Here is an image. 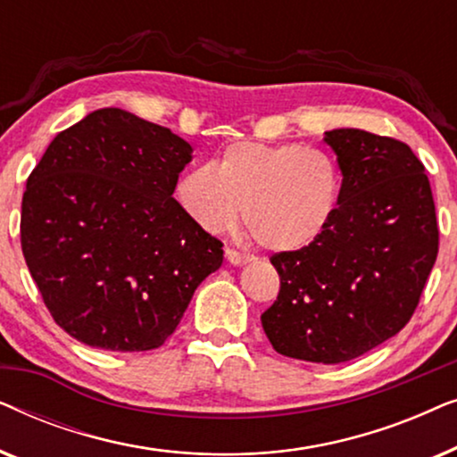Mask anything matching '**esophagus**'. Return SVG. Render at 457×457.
<instances>
[{"mask_svg": "<svg viewBox=\"0 0 457 457\" xmlns=\"http://www.w3.org/2000/svg\"><path fill=\"white\" fill-rule=\"evenodd\" d=\"M224 255H227L228 264H233V266H243V264H247V262H252V255L237 252V249H233V247H227Z\"/></svg>", "mask_w": 457, "mask_h": 457, "instance_id": "obj_1", "label": "esophagus"}]
</instances>
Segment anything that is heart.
Here are the masks:
<instances>
[{
    "label": "heart",
    "mask_w": 457,
    "mask_h": 457,
    "mask_svg": "<svg viewBox=\"0 0 457 457\" xmlns=\"http://www.w3.org/2000/svg\"><path fill=\"white\" fill-rule=\"evenodd\" d=\"M341 191V168L324 149L255 141L230 143L214 168H191L177 185L183 210L210 233L233 228L243 205L247 233L270 252L312 245L333 222Z\"/></svg>",
    "instance_id": "obj_1"
}]
</instances>
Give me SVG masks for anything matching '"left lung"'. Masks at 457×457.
Wrapping results in <instances>:
<instances>
[{
	"instance_id": "left-lung-1",
	"label": "left lung",
	"mask_w": 457,
	"mask_h": 457,
	"mask_svg": "<svg viewBox=\"0 0 457 457\" xmlns=\"http://www.w3.org/2000/svg\"><path fill=\"white\" fill-rule=\"evenodd\" d=\"M343 174L328 228L297 252L274 253L277 302L262 314L287 358L341 364L410 322L439 252L433 191L410 145L366 133H324Z\"/></svg>"
}]
</instances>
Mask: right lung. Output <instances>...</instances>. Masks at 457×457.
<instances>
[{"instance_id":"obj_1","label":"right lung","mask_w":457,"mask_h":457,"mask_svg":"<svg viewBox=\"0 0 457 457\" xmlns=\"http://www.w3.org/2000/svg\"><path fill=\"white\" fill-rule=\"evenodd\" d=\"M193 147L120 108L62 130L30 172L21 243L55 324L89 347L147 352L179 327L222 243L172 197Z\"/></svg>"}]
</instances>
